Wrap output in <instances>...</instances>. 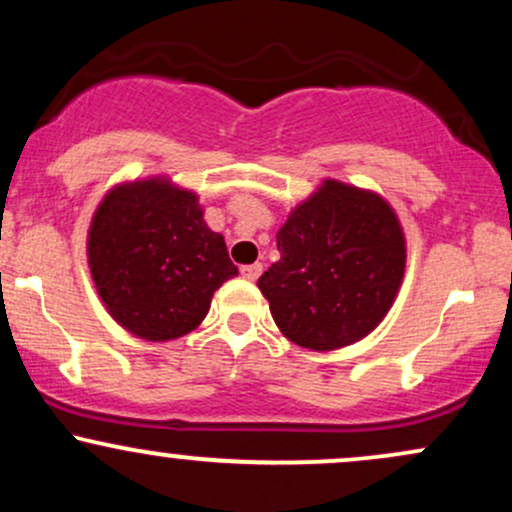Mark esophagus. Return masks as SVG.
<instances>
[{"label":"esophagus","mask_w":512,"mask_h":512,"mask_svg":"<svg viewBox=\"0 0 512 512\" xmlns=\"http://www.w3.org/2000/svg\"><path fill=\"white\" fill-rule=\"evenodd\" d=\"M240 274L245 276L248 281H255L257 276L262 274V264L255 262V264H245V267H240Z\"/></svg>","instance_id":"1"}]
</instances>
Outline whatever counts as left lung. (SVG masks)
Here are the masks:
<instances>
[{
  "mask_svg": "<svg viewBox=\"0 0 512 512\" xmlns=\"http://www.w3.org/2000/svg\"><path fill=\"white\" fill-rule=\"evenodd\" d=\"M279 262L257 281L284 337L342 349L383 322L402 286L404 233L375 192L325 180L276 233Z\"/></svg>",
  "mask_w": 512,
  "mask_h": 512,
  "instance_id": "1",
  "label": "left lung"
}]
</instances>
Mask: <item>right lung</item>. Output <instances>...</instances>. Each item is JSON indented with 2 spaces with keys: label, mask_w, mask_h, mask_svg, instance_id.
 <instances>
[{
  "label": "right lung",
  "mask_w": 512,
  "mask_h": 512,
  "mask_svg": "<svg viewBox=\"0 0 512 512\" xmlns=\"http://www.w3.org/2000/svg\"><path fill=\"white\" fill-rule=\"evenodd\" d=\"M86 252L108 313L146 342L195 330L214 291L238 274L195 192L163 178L110 190L93 214Z\"/></svg>",
  "instance_id": "add662e5"
}]
</instances>
